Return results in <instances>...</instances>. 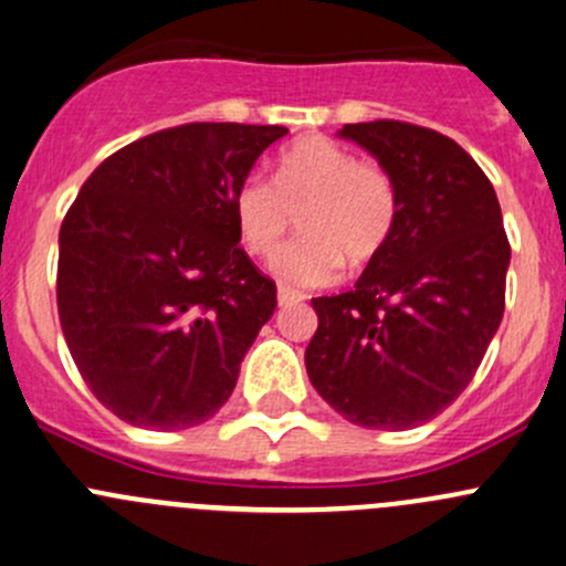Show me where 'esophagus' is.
I'll return each mask as SVG.
<instances>
[{
	"mask_svg": "<svg viewBox=\"0 0 566 566\" xmlns=\"http://www.w3.org/2000/svg\"><path fill=\"white\" fill-rule=\"evenodd\" d=\"M276 298H279V304H282V306H290V304H298V301H304V293H301V290H295V287H287V284H279Z\"/></svg>",
	"mask_w": 566,
	"mask_h": 566,
	"instance_id": "1",
	"label": "esophagus"
}]
</instances>
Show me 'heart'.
<instances>
[{
    "label": "heart",
    "instance_id": "heart-1",
    "mask_svg": "<svg viewBox=\"0 0 566 566\" xmlns=\"http://www.w3.org/2000/svg\"><path fill=\"white\" fill-rule=\"evenodd\" d=\"M238 235L256 256H271L302 213L305 238L276 252L273 276L298 287H323L350 265L369 262L389 241L397 219V188L380 164L347 147L310 136L287 147L276 180L251 172L232 199Z\"/></svg>",
    "mask_w": 566,
    "mask_h": 566
}]
</instances>
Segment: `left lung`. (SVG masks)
Segmentation results:
<instances>
[{
    "label": "left lung",
    "instance_id": "8db88e82",
    "mask_svg": "<svg viewBox=\"0 0 566 566\" xmlns=\"http://www.w3.org/2000/svg\"><path fill=\"white\" fill-rule=\"evenodd\" d=\"M397 188L394 230L350 293L312 298L306 373L353 424L410 430L454 402L504 317L510 241L493 182L449 136L345 125Z\"/></svg>",
    "mask_w": 566,
    "mask_h": 566
}]
</instances>
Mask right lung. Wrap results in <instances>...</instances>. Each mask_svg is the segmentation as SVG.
Wrapping results in <instances>:
<instances>
[{
  "instance_id": "add662e5",
  "label": "right lung",
  "mask_w": 566,
  "mask_h": 566,
  "mask_svg": "<svg viewBox=\"0 0 566 566\" xmlns=\"http://www.w3.org/2000/svg\"><path fill=\"white\" fill-rule=\"evenodd\" d=\"M282 125L188 123L108 156L60 230L56 310L90 391L123 421L182 430L230 399L276 310L238 243L235 188Z\"/></svg>"
}]
</instances>
